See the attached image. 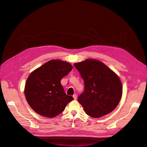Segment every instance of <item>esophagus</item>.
Listing matches in <instances>:
<instances>
[{
  "mask_svg": "<svg viewBox=\"0 0 147 147\" xmlns=\"http://www.w3.org/2000/svg\"><path fill=\"white\" fill-rule=\"evenodd\" d=\"M77 94H74V95H73V97H74V99L75 100V99H77Z\"/></svg>",
  "mask_w": 147,
  "mask_h": 147,
  "instance_id": "obj_1",
  "label": "esophagus"
}]
</instances>
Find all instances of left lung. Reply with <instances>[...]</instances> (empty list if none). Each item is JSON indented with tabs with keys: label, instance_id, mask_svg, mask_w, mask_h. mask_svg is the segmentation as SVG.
Masks as SVG:
<instances>
[{
	"label": "left lung",
	"instance_id": "1",
	"mask_svg": "<svg viewBox=\"0 0 147 147\" xmlns=\"http://www.w3.org/2000/svg\"><path fill=\"white\" fill-rule=\"evenodd\" d=\"M84 80V91L78 101L93 118L106 115L116 108L122 96V84L117 75L101 62L87 59L74 64Z\"/></svg>",
	"mask_w": 147,
	"mask_h": 147
}]
</instances>
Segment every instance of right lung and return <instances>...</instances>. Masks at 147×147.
Instances as JSON below:
<instances>
[{"label": "right lung", "mask_w": 147, "mask_h": 147, "mask_svg": "<svg viewBox=\"0 0 147 147\" xmlns=\"http://www.w3.org/2000/svg\"><path fill=\"white\" fill-rule=\"evenodd\" d=\"M72 70V66L67 62L51 60L30 74L25 84L24 94L35 112L53 118L63 112L74 98L65 94L61 80Z\"/></svg>", "instance_id": "right-lung-1"}]
</instances>
